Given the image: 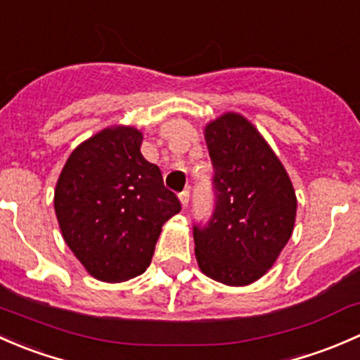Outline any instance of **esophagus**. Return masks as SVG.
I'll list each match as a JSON object with an SVG mask.
<instances>
[{
	"label": "esophagus",
	"mask_w": 360,
	"mask_h": 360,
	"mask_svg": "<svg viewBox=\"0 0 360 360\" xmlns=\"http://www.w3.org/2000/svg\"><path fill=\"white\" fill-rule=\"evenodd\" d=\"M191 192H188V188H185L184 192H180L179 194V199H180V202H181V207H187V205H188V198H191Z\"/></svg>",
	"instance_id": "obj_1"
}]
</instances>
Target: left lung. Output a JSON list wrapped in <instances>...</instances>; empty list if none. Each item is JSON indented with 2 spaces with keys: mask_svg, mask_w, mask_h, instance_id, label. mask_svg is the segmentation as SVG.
Masks as SVG:
<instances>
[{
  "mask_svg": "<svg viewBox=\"0 0 360 360\" xmlns=\"http://www.w3.org/2000/svg\"><path fill=\"white\" fill-rule=\"evenodd\" d=\"M217 202L194 251L205 276L248 286L272 269L295 229L296 194L286 168L257 126L225 112L205 126Z\"/></svg>",
  "mask_w": 360,
  "mask_h": 360,
  "instance_id": "left-lung-1",
  "label": "left lung"
}]
</instances>
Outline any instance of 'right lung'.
<instances>
[{
	"label": "right lung",
	"mask_w": 360,
	"mask_h": 360,
	"mask_svg": "<svg viewBox=\"0 0 360 360\" xmlns=\"http://www.w3.org/2000/svg\"><path fill=\"white\" fill-rule=\"evenodd\" d=\"M142 140L135 126L100 129L70 153L55 187L65 244L103 283L146 272L162 225L180 211L158 166L140 153Z\"/></svg>",
	"instance_id": "obj_1"
}]
</instances>
